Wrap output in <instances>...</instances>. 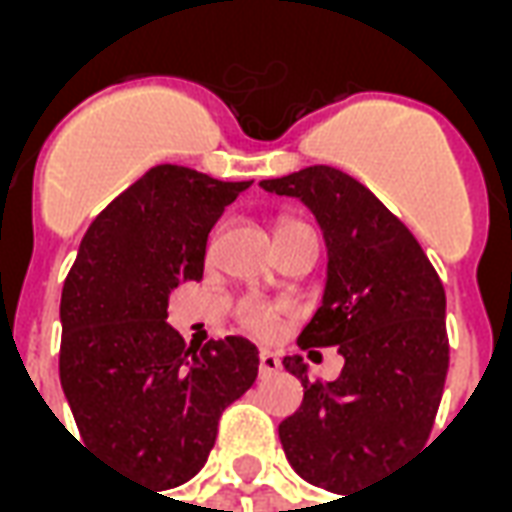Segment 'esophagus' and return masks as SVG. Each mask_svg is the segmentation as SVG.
Instances as JSON below:
<instances>
[{"label":"esophagus","instance_id":"obj_1","mask_svg":"<svg viewBox=\"0 0 512 512\" xmlns=\"http://www.w3.org/2000/svg\"><path fill=\"white\" fill-rule=\"evenodd\" d=\"M257 370H260V376H274L279 370V356L271 354V351H260V356H257Z\"/></svg>","mask_w":512,"mask_h":512}]
</instances>
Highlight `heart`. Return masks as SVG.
<instances>
[{
	"label": "heart",
	"mask_w": 512,
	"mask_h": 512,
	"mask_svg": "<svg viewBox=\"0 0 512 512\" xmlns=\"http://www.w3.org/2000/svg\"><path fill=\"white\" fill-rule=\"evenodd\" d=\"M304 227L296 219H279L274 235H285L288 230ZM235 321L252 337L268 340V337H277L282 332V326L288 321V307L285 304H271V301H244L238 310H235Z\"/></svg>",
	"instance_id": "1"
}]
</instances>
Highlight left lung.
<instances>
[{"label": "left lung", "mask_w": 512, "mask_h": 512, "mask_svg": "<svg viewBox=\"0 0 512 512\" xmlns=\"http://www.w3.org/2000/svg\"><path fill=\"white\" fill-rule=\"evenodd\" d=\"M260 186L299 197L321 224L326 290L299 345H337L345 359L334 381H310L301 356L282 359L304 400L279 422V441L299 477L351 496L428 441L450 367L444 285L406 224L340 169Z\"/></svg>", "instance_id": "8db88e82"}]
</instances>
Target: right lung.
<instances>
[{"mask_svg":"<svg viewBox=\"0 0 512 512\" xmlns=\"http://www.w3.org/2000/svg\"><path fill=\"white\" fill-rule=\"evenodd\" d=\"M252 186L158 164L87 227L60 301V384L84 444L158 488L208 461L222 411L257 378L244 337L186 345L169 293L202 279L224 208Z\"/></svg>","mask_w":512,"mask_h":512,"instance_id":"right-lung-1","label":"right lung"}]
</instances>
